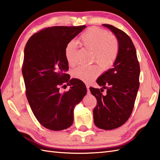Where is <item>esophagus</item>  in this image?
Wrapping results in <instances>:
<instances>
[{"label":"esophagus","instance_id":"obj_1","mask_svg":"<svg viewBox=\"0 0 160 160\" xmlns=\"http://www.w3.org/2000/svg\"><path fill=\"white\" fill-rule=\"evenodd\" d=\"M86 87H87V93H89L90 91H89V87L88 84H86Z\"/></svg>","mask_w":160,"mask_h":160}]
</instances>
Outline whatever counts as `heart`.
<instances>
[{"label":"heart","mask_w":160,"mask_h":160,"mask_svg":"<svg viewBox=\"0 0 160 160\" xmlns=\"http://www.w3.org/2000/svg\"><path fill=\"white\" fill-rule=\"evenodd\" d=\"M79 42L84 48L92 51L93 62L99 64L102 69L110 68L117 58L119 51L118 40L105 30L90 28L80 36ZM76 52L74 43H68L65 48L64 54L68 64L71 67L76 64ZM100 73L101 69L96 65L80 66L73 71L72 76L83 82H89Z\"/></svg>","instance_id":"heart-1"}]
</instances>
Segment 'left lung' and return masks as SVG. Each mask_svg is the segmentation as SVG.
I'll return each instance as SVG.
<instances>
[{
    "label": "left lung",
    "mask_w": 160,
    "mask_h": 160,
    "mask_svg": "<svg viewBox=\"0 0 160 160\" xmlns=\"http://www.w3.org/2000/svg\"><path fill=\"white\" fill-rule=\"evenodd\" d=\"M117 37L119 45L114 67L101 75L96 82L107 89L90 87V92L97 100L93 109V121L101 129L109 130L121 126L130 118L139 87L140 67L132 39L123 31L112 25L103 24Z\"/></svg>",
    "instance_id": "8db88e82"
}]
</instances>
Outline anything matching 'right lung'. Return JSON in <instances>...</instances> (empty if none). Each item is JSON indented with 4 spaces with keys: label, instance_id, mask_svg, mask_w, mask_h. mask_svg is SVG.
<instances>
[{
    "label": "right lung",
    "instance_id": "right-lung-1",
    "mask_svg": "<svg viewBox=\"0 0 160 160\" xmlns=\"http://www.w3.org/2000/svg\"><path fill=\"white\" fill-rule=\"evenodd\" d=\"M86 26L46 28L30 37L22 66L26 94L34 117L51 130H62L73 122V109L87 93L85 84L66 73L68 64L66 46ZM72 87L61 94L59 86Z\"/></svg>",
    "mask_w": 160,
    "mask_h": 160
}]
</instances>
